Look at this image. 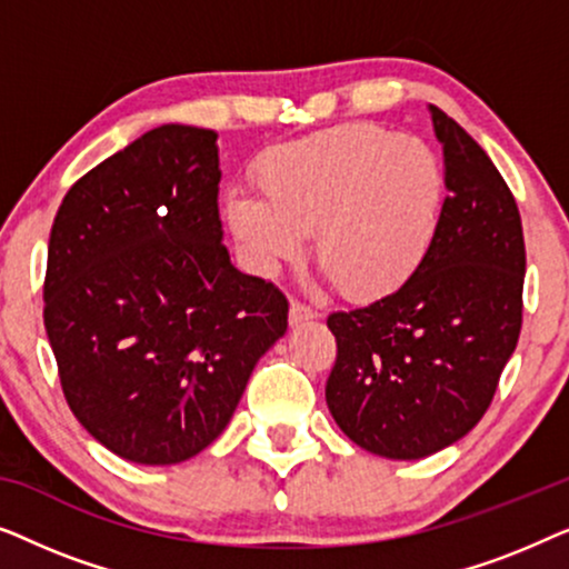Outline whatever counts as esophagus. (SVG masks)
<instances>
[{
    "label": "esophagus",
    "mask_w": 569,
    "mask_h": 569,
    "mask_svg": "<svg viewBox=\"0 0 569 569\" xmlns=\"http://www.w3.org/2000/svg\"><path fill=\"white\" fill-rule=\"evenodd\" d=\"M313 318H318V310H313V308L306 306V302H300V300H292L290 302V323L292 326L313 321Z\"/></svg>",
    "instance_id": "esophagus-1"
}]
</instances>
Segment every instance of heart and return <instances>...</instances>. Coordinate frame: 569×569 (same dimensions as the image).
<instances>
[{
    "label": "heart",
    "instance_id": "b5f03b06",
    "mask_svg": "<svg viewBox=\"0 0 569 569\" xmlns=\"http://www.w3.org/2000/svg\"><path fill=\"white\" fill-rule=\"evenodd\" d=\"M251 193H230L224 220L256 269L300 259L308 232L321 274L349 300L399 290L440 230L446 176L430 144L349 123L271 147Z\"/></svg>",
    "mask_w": 569,
    "mask_h": 569
}]
</instances>
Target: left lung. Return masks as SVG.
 <instances>
[{
	"label": "left lung",
	"mask_w": 569,
	"mask_h": 569,
	"mask_svg": "<svg viewBox=\"0 0 569 569\" xmlns=\"http://www.w3.org/2000/svg\"><path fill=\"white\" fill-rule=\"evenodd\" d=\"M430 113L448 189L432 251L396 292L326 318L331 417L360 448L399 461L453 446L485 417L523 323L516 197L450 116Z\"/></svg>",
	"instance_id": "obj_1"
}]
</instances>
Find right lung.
<instances>
[{"mask_svg": "<svg viewBox=\"0 0 569 569\" xmlns=\"http://www.w3.org/2000/svg\"><path fill=\"white\" fill-rule=\"evenodd\" d=\"M212 129L166 123L84 173L49 238L43 323L64 399L100 446L144 466L204 450L287 298L230 263Z\"/></svg>", "mask_w": 569, "mask_h": 569, "instance_id": "obj_1", "label": "right lung"}]
</instances>
